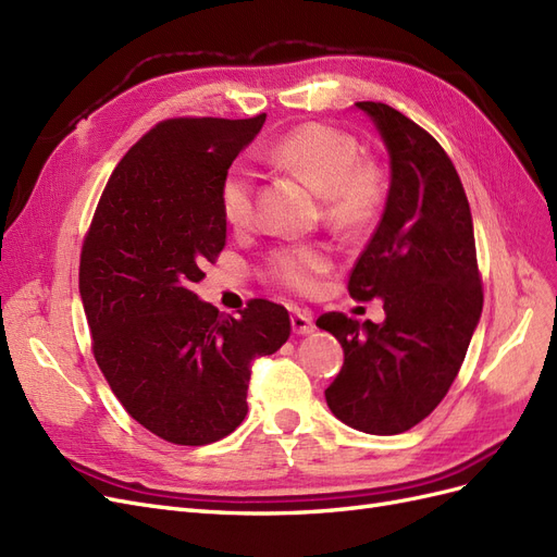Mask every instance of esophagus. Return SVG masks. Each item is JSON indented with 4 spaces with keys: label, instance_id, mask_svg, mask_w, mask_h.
I'll list each match as a JSON object with an SVG mask.
<instances>
[{
    "label": "esophagus",
    "instance_id": "esophagus-1",
    "mask_svg": "<svg viewBox=\"0 0 557 557\" xmlns=\"http://www.w3.org/2000/svg\"><path fill=\"white\" fill-rule=\"evenodd\" d=\"M290 325H293V332H295V334H311V332L315 330L313 318H311V313H307V311H293Z\"/></svg>",
    "mask_w": 557,
    "mask_h": 557
}]
</instances>
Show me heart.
Listing matches in <instances>:
<instances>
[{
	"label": "heart",
	"mask_w": 557,
	"mask_h": 557,
	"mask_svg": "<svg viewBox=\"0 0 557 557\" xmlns=\"http://www.w3.org/2000/svg\"><path fill=\"white\" fill-rule=\"evenodd\" d=\"M269 158L285 172L323 195V215L330 227L358 234L372 227L385 207L387 176L372 158H360V141L350 132L325 123H301L272 144ZM221 211L234 230L252 223L256 213V174L234 162L223 174ZM330 258L320 246H285L267 260V276L281 288L313 295L327 272Z\"/></svg>",
	"instance_id": "b5f03b06"
}]
</instances>
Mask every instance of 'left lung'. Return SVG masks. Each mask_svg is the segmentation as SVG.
I'll return each mask as SVG.
<instances>
[{
	"instance_id": "1",
	"label": "left lung",
	"mask_w": 557,
	"mask_h": 557,
	"mask_svg": "<svg viewBox=\"0 0 557 557\" xmlns=\"http://www.w3.org/2000/svg\"><path fill=\"white\" fill-rule=\"evenodd\" d=\"M391 156V193L381 223L352 267V299H383L385 320L323 313L315 325L344 348L325 391L342 423L399 434L428 418L458 376L483 309L474 225L462 181L446 150L411 117L358 102Z\"/></svg>"
}]
</instances>
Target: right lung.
<instances>
[{
	"instance_id": "add662e5",
	"label": "right lung",
	"mask_w": 557,
	"mask_h": 557,
	"mask_svg": "<svg viewBox=\"0 0 557 557\" xmlns=\"http://www.w3.org/2000/svg\"><path fill=\"white\" fill-rule=\"evenodd\" d=\"M170 117L117 162L83 239L78 290L95 360L125 411L160 440L205 446L242 425L250 362L290 336V315L250 299L239 318L197 299L227 239L223 174L264 125Z\"/></svg>"
}]
</instances>
